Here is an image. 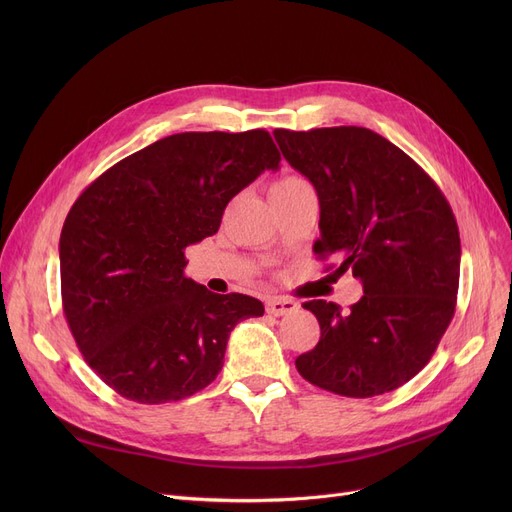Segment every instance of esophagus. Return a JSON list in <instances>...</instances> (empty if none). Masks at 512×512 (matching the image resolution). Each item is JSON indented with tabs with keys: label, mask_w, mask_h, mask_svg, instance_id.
I'll return each mask as SVG.
<instances>
[{
	"label": "esophagus",
	"mask_w": 512,
	"mask_h": 512,
	"mask_svg": "<svg viewBox=\"0 0 512 512\" xmlns=\"http://www.w3.org/2000/svg\"><path fill=\"white\" fill-rule=\"evenodd\" d=\"M299 309V305L290 301V299H284V297H270L265 299V311L274 315V317H280V315H288V313H294Z\"/></svg>",
	"instance_id": "1"
}]
</instances>
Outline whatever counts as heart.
I'll list each match as a JSON object with an SVG mask.
<instances>
[{"instance_id":"b5f03b06","label":"heart","mask_w":512,"mask_h":512,"mask_svg":"<svg viewBox=\"0 0 512 512\" xmlns=\"http://www.w3.org/2000/svg\"><path fill=\"white\" fill-rule=\"evenodd\" d=\"M311 184L299 176V174H284L280 178H276L270 186V199H278V197H286V195H292L297 191H303V188H309Z\"/></svg>"}]
</instances>
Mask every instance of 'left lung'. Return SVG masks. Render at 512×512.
Masks as SVG:
<instances>
[{"label": "left lung", "mask_w": 512, "mask_h": 512, "mask_svg": "<svg viewBox=\"0 0 512 512\" xmlns=\"http://www.w3.org/2000/svg\"><path fill=\"white\" fill-rule=\"evenodd\" d=\"M274 137L317 191L315 255L336 257V272H353L365 292L348 311L303 303L321 336L294 363L307 382L340 396L392 392L429 363L454 317L461 274L454 213L427 172L369 128H276Z\"/></svg>", "instance_id": "left-lung-1"}]
</instances>
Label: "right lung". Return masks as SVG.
Returning <instances> with one entry per match:
<instances>
[{
  "instance_id": "1",
  "label": "right lung",
  "mask_w": 512,
  "mask_h": 512,
  "mask_svg": "<svg viewBox=\"0 0 512 512\" xmlns=\"http://www.w3.org/2000/svg\"><path fill=\"white\" fill-rule=\"evenodd\" d=\"M280 151L270 132H180L105 170L66 215L62 307L89 367L120 396L164 405L207 388L230 332L263 315L247 294L184 276L188 245L218 232L228 201Z\"/></svg>"
}]
</instances>
